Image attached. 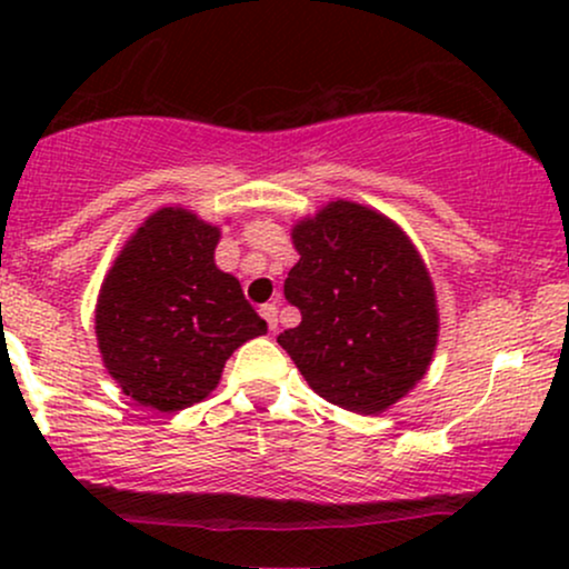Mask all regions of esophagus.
<instances>
[{"mask_svg": "<svg viewBox=\"0 0 569 569\" xmlns=\"http://www.w3.org/2000/svg\"><path fill=\"white\" fill-rule=\"evenodd\" d=\"M259 312H262V318L270 326V331L278 329V307L276 305H262L259 307Z\"/></svg>", "mask_w": 569, "mask_h": 569, "instance_id": "obj_1", "label": "esophagus"}]
</instances>
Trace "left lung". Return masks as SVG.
I'll return each mask as SVG.
<instances>
[{
    "label": "left lung",
    "mask_w": 569,
    "mask_h": 569,
    "mask_svg": "<svg viewBox=\"0 0 569 569\" xmlns=\"http://www.w3.org/2000/svg\"><path fill=\"white\" fill-rule=\"evenodd\" d=\"M283 283L302 312L278 345L329 403L380 415L426 377L439 342L433 280L409 234L375 208L326 202L291 227Z\"/></svg>",
    "instance_id": "obj_1"
}]
</instances>
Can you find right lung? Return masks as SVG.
<instances>
[{
  "label": "right lung",
  "instance_id": "right-lung-1",
  "mask_svg": "<svg viewBox=\"0 0 569 569\" xmlns=\"http://www.w3.org/2000/svg\"><path fill=\"white\" fill-rule=\"evenodd\" d=\"M219 227L181 206L143 219L117 253L96 302L103 367L136 403L192 407L217 390L227 358L267 323L240 280L213 262Z\"/></svg>",
  "mask_w": 569,
  "mask_h": 569
}]
</instances>
